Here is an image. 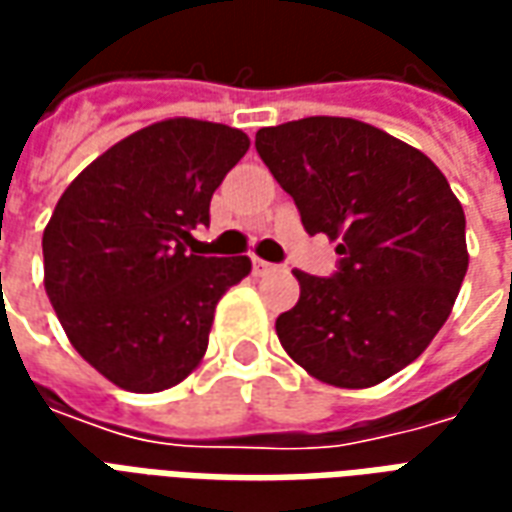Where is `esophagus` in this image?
Here are the masks:
<instances>
[{
    "label": "esophagus",
    "instance_id": "34e87169",
    "mask_svg": "<svg viewBox=\"0 0 512 512\" xmlns=\"http://www.w3.org/2000/svg\"><path fill=\"white\" fill-rule=\"evenodd\" d=\"M252 266H255V274H268V271H277V266H274V263H266V260H260V257H255V260H252Z\"/></svg>",
    "mask_w": 512,
    "mask_h": 512
}]
</instances>
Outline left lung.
I'll use <instances>...</instances> for the list:
<instances>
[{
    "instance_id": "left-lung-1",
    "label": "left lung",
    "mask_w": 512,
    "mask_h": 512,
    "mask_svg": "<svg viewBox=\"0 0 512 512\" xmlns=\"http://www.w3.org/2000/svg\"><path fill=\"white\" fill-rule=\"evenodd\" d=\"M255 147L304 230L337 241L334 277L299 279L277 318L288 356L312 378L367 389L411 365L450 318L469 268L466 216L422 150L354 117L260 128Z\"/></svg>"
}]
</instances>
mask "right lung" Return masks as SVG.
<instances>
[{
    "instance_id": "add662e5",
    "label": "right lung",
    "mask_w": 512,
    "mask_h": 512,
    "mask_svg": "<svg viewBox=\"0 0 512 512\" xmlns=\"http://www.w3.org/2000/svg\"><path fill=\"white\" fill-rule=\"evenodd\" d=\"M238 128L169 117L120 139L62 191L43 230V285L87 365L150 395L189 378L246 255L186 252L213 191L244 158Z\"/></svg>"
}]
</instances>
